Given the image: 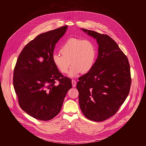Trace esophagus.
<instances>
[{
	"instance_id": "1",
	"label": "esophagus",
	"mask_w": 146,
	"mask_h": 146,
	"mask_svg": "<svg viewBox=\"0 0 146 146\" xmlns=\"http://www.w3.org/2000/svg\"><path fill=\"white\" fill-rule=\"evenodd\" d=\"M72 86L73 87H75L76 85V81H75L74 80H72Z\"/></svg>"
}]
</instances>
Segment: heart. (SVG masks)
<instances>
[{
    "instance_id": "1",
    "label": "heart",
    "mask_w": 146,
    "mask_h": 146,
    "mask_svg": "<svg viewBox=\"0 0 146 146\" xmlns=\"http://www.w3.org/2000/svg\"><path fill=\"white\" fill-rule=\"evenodd\" d=\"M62 55L54 54L52 60L55 66L62 73H67L72 64L68 75L75 77L81 72L90 71L95 64L96 51L93 42L88 40L72 38L67 40L60 50Z\"/></svg>"
}]
</instances>
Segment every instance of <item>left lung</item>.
Masks as SVG:
<instances>
[{
    "label": "left lung",
    "instance_id": "1",
    "mask_svg": "<svg viewBox=\"0 0 146 146\" xmlns=\"http://www.w3.org/2000/svg\"><path fill=\"white\" fill-rule=\"evenodd\" d=\"M96 39L98 56L93 68L76 84L80 108L84 116L102 121L113 115L124 103L131 84L127 57L110 36L81 28Z\"/></svg>",
    "mask_w": 146,
    "mask_h": 146
}]
</instances>
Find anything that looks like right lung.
Instances as JSON below:
<instances>
[{"label": "right lung", "mask_w": 146, "mask_h": 146, "mask_svg": "<svg viewBox=\"0 0 146 146\" xmlns=\"http://www.w3.org/2000/svg\"><path fill=\"white\" fill-rule=\"evenodd\" d=\"M67 29L65 26L37 36L25 46L16 63L13 86L19 106L36 119L56 117L72 87L71 80L63 76L52 60L56 44Z\"/></svg>", "instance_id": "right-lung-1"}]
</instances>
